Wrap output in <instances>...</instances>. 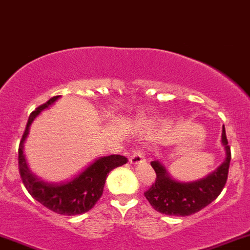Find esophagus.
I'll return each mask as SVG.
<instances>
[{
    "label": "esophagus",
    "mask_w": 250,
    "mask_h": 250,
    "mask_svg": "<svg viewBox=\"0 0 250 250\" xmlns=\"http://www.w3.org/2000/svg\"><path fill=\"white\" fill-rule=\"evenodd\" d=\"M143 161H144V154L142 150H135L133 154L131 155L130 157L131 165H139V163H142Z\"/></svg>",
    "instance_id": "obj_1"
}]
</instances>
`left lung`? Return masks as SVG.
<instances>
[{"instance_id":"1","label":"left lung","mask_w":250,"mask_h":250,"mask_svg":"<svg viewBox=\"0 0 250 250\" xmlns=\"http://www.w3.org/2000/svg\"><path fill=\"white\" fill-rule=\"evenodd\" d=\"M222 143L225 149V160L218 168L205 178L190 182H180L171 179L165 166L152 161L151 167L156 180L144 193L155 210L167 216H189L206 208L216 199L224 188L229 173L231 152L223 126Z\"/></svg>"}]
</instances>
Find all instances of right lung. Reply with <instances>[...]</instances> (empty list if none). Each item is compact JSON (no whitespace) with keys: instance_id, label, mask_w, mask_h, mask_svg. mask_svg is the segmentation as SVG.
I'll list each match as a JSON object with an SVG mask.
<instances>
[{"instance_id":"right-lung-1","label":"right lung","mask_w":250,"mask_h":250,"mask_svg":"<svg viewBox=\"0 0 250 250\" xmlns=\"http://www.w3.org/2000/svg\"><path fill=\"white\" fill-rule=\"evenodd\" d=\"M61 95L53 96L46 104L39 106L29 114L25 132L19 146V171L23 185L33 199L39 201L49 210L63 216H75L89 211L98 203L104 192V182L111 170L127 162V158L120 155H109L96 158L84 170L69 181L61 184L45 182L29 170L23 155V142L27 138L29 126L37 115L57 101Z\"/></svg>"}]
</instances>
